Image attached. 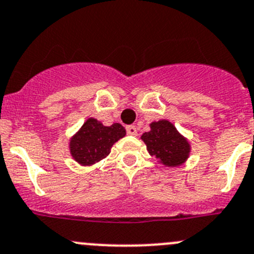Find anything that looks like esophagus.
Instances as JSON below:
<instances>
[{
  "label": "esophagus",
  "mask_w": 254,
  "mask_h": 254,
  "mask_svg": "<svg viewBox=\"0 0 254 254\" xmlns=\"http://www.w3.org/2000/svg\"><path fill=\"white\" fill-rule=\"evenodd\" d=\"M127 132L130 135V136H135V135H137L136 127H135L134 125H129V127H127Z\"/></svg>",
  "instance_id": "34e87169"
}]
</instances>
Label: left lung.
I'll return each mask as SVG.
<instances>
[{
  "label": "left lung",
  "instance_id": "left-lung-1",
  "mask_svg": "<svg viewBox=\"0 0 254 254\" xmlns=\"http://www.w3.org/2000/svg\"><path fill=\"white\" fill-rule=\"evenodd\" d=\"M150 130L140 139L146 145V150L159 164L166 167L184 165L191 154V142L167 119L150 123Z\"/></svg>",
  "mask_w": 254,
  "mask_h": 254
}]
</instances>
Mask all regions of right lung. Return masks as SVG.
<instances>
[{
  "mask_svg": "<svg viewBox=\"0 0 254 254\" xmlns=\"http://www.w3.org/2000/svg\"><path fill=\"white\" fill-rule=\"evenodd\" d=\"M127 135L122 124L110 127L95 118H88L68 142L72 159L80 166H93L110 154L113 145Z\"/></svg>",
  "mask_w": 254,
  "mask_h": 254,
  "instance_id": "add662e5",
  "label": "right lung"
}]
</instances>
